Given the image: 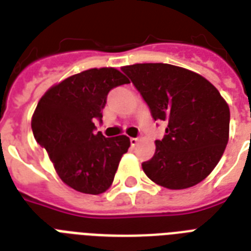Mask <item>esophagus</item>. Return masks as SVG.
Wrapping results in <instances>:
<instances>
[{"label": "esophagus", "instance_id": "esophagus-1", "mask_svg": "<svg viewBox=\"0 0 251 251\" xmlns=\"http://www.w3.org/2000/svg\"><path fill=\"white\" fill-rule=\"evenodd\" d=\"M138 142H139V138H130V143H131L133 147H135L138 145Z\"/></svg>", "mask_w": 251, "mask_h": 251}]
</instances>
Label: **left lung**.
<instances>
[{
    "instance_id": "left-lung-1",
    "label": "left lung",
    "mask_w": 251,
    "mask_h": 251,
    "mask_svg": "<svg viewBox=\"0 0 251 251\" xmlns=\"http://www.w3.org/2000/svg\"><path fill=\"white\" fill-rule=\"evenodd\" d=\"M121 70L141 92L153 120L168 125L164 138L155 141L153 157L142 164L146 176L171 190L203 181L229 139V106L216 87L169 64H135Z\"/></svg>"
}]
</instances>
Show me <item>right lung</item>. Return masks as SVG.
<instances>
[{
    "label": "right lung",
    "mask_w": 251,
    "mask_h": 251,
    "mask_svg": "<svg viewBox=\"0 0 251 251\" xmlns=\"http://www.w3.org/2000/svg\"><path fill=\"white\" fill-rule=\"evenodd\" d=\"M125 83L129 79L117 69H88L52 86L37 102L33 137L47 150L58 177L74 190L94 195L108 190L129 150L126 135L105 138L94 131L108 92Z\"/></svg>",
    "instance_id": "add662e5"
}]
</instances>
